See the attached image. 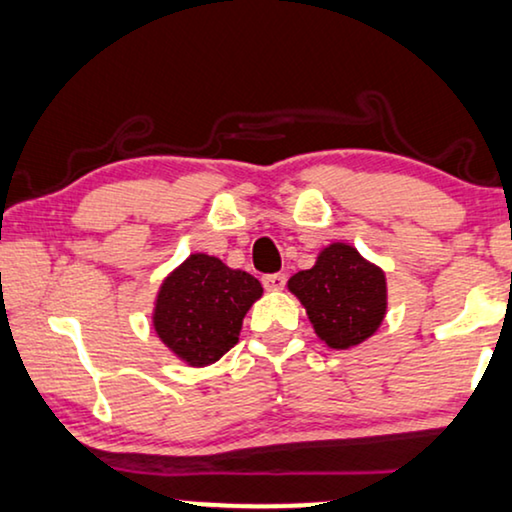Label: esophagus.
Instances as JSON below:
<instances>
[{"instance_id":"34e87169","label":"esophagus","mask_w":512,"mask_h":512,"mask_svg":"<svg viewBox=\"0 0 512 512\" xmlns=\"http://www.w3.org/2000/svg\"><path fill=\"white\" fill-rule=\"evenodd\" d=\"M284 284H287V275H282V272H272V275L263 277V287L268 291H280Z\"/></svg>"}]
</instances>
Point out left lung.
<instances>
[{
	"label": "left lung",
	"instance_id": "8db88e82",
	"mask_svg": "<svg viewBox=\"0 0 512 512\" xmlns=\"http://www.w3.org/2000/svg\"><path fill=\"white\" fill-rule=\"evenodd\" d=\"M287 287L329 348L360 345L386 317V272L345 242L324 247L313 268L296 272Z\"/></svg>",
	"mask_w": 512,
	"mask_h": 512
}]
</instances>
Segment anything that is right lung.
<instances>
[{"mask_svg":"<svg viewBox=\"0 0 512 512\" xmlns=\"http://www.w3.org/2000/svg\"><path fill=\"white\" fill-rule=\"evenodd\" d=\"M261 296V282L249 272L190 254L159 287L152 327L178 360L207 367L240 341L244 315Z\"/></svg>","mask_w":512,"mask_h":512,"instance_id":"obj_1","label":"right lung"}]
</instances>
